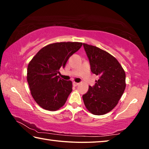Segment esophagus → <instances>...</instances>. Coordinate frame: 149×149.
Returning a JSON list of instances; mask_svg holds the SVG:
<instances>
[{
    "label": "esophagus",
    "mask_w": 149,
    "mask_h": 149,
    "mask_svg": "<svg viewBox=\"0 0 149 149\" xmlns=\"http://www.w3.org/2000/svg\"><path fill=\"white\" fill-rule=\"evenodd\" d=\"M78 85H79V84H78V83H76V82H73V85H74V86L76 87V86H77Z\"/></svg>",
    "instance_id": "esophagus-1"
}]
</instances>
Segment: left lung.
<instances>
[{
  "label": "left lung",
  "instance_id": "obj_1",
  "mask_svg": "<svg viewBox=\"0 0 149 149\" xmlns=\"http://www.w3.org/2000/svg\"><path fill=\"white\" fill-rule=\"evenodd\" d=\"M93 74L99 75L94 86H89L83 100L87 110L95 115L109 112L125 89V73L122 65L108 52L97 47L83 44Z\"/></svg>",
  "mask_w": 149,
  "mask_h": 149
}]
</instances>
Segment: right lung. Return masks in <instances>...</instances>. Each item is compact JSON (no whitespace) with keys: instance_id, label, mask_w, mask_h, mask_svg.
Wrapping results in <instances>:
<instances>
[{"instance_id":"add662e5","label":"right lung","mask_w":149,"mask_h":149,"mask_svg":"<svg viewBox=\"0 0 149 149\" xmlns=\"http://www.w3.org/2000/svg\"><path fill=\"white\" fill-rule=\"evenodd\" d=\"M82 46V42H61L41 49L27 66V80L33 98L41 108L54 111L61 108L72 91L71 81L60 78L59 70Z\"/></svg>"}]
</instances>
